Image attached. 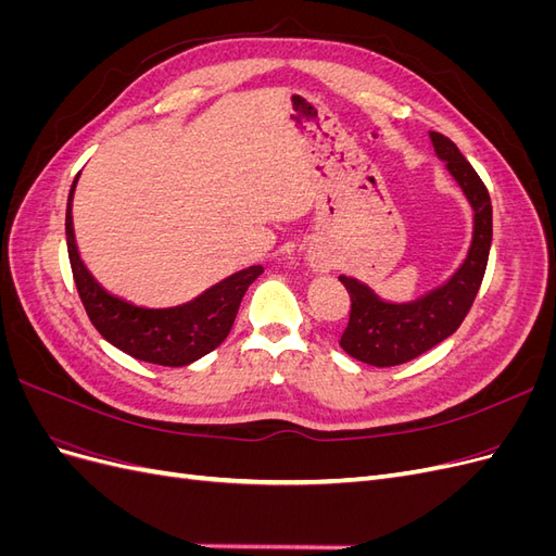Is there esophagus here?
Wrapping results in <instances>:
<instances>
[{
    "label": "esophagus",
    "instance_id": "1",
    "mask_svg": "<svg viewBox=\"0 0 556 556\" xmlns=\"http://www.w3.org/2000/svg\"><path fill=\"white\" fill-rule=\"evenodd\" d=\"M311 266H313V271H327V268H329V266L323 264V262H313Z\"/></svg>",
    "mask_w": 556,
    "mask_h": 556
}]
</instances>
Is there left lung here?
Returning <instances> with one entry per match:
<instances>
[{
  "label": "left lung",
  "instance_id": "left-lung-1",
  "mask_svg": "<svg viewBox=\"0 0 556 556\" xmlns=\"http://www.w3.org/2000/svg\"><path fill=\"white\" fill-rule=\"evenodd\" d=\"M433 153L457 180L473 211V237L464 262L443 285L413 301L380 299L366 282L339 276L350 294V323L341 348L350 357L378 368L406 364L459 329L484 278L492 248V201L473 166L447 137L429 131Z\"/></svg>",
  "mask_w": 556,
  "mask_h": 556
}]
</instances>
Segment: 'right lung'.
I'll return each instance as SVG.
<instances>
[{"instance_id": "right-lung-1", "label": "right lung", "mask_w": 556, "mask_h": 556, "mask_svg": "<svg viewBox=\"0 0 556 556\" xmlns=\"http://www.w3.org/2000/svg\"><path fill=\"white\" fill-rule=\"evenodd\" d=\"M78 176L66 199V250H70L78 296L97 331L134 359L160 366H188L208 355L227 339L245 290L264 274V268L248 266L213 285L188 304L169 308L137 306L123 296L111 294L90 274L76 245L72 201Z\"/></svg>"}]
</instances>
